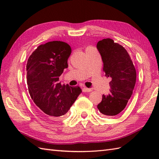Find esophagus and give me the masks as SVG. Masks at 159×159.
<instances>
[{
  "label": "esophagus",
  "mask_w": 159,
  "mask_h": 159,
  "mask_svg": "<svg viewBox=\"0 0 159 159\" xmlns=\"http://www.w3.org/2000/svg\"><path fill=\"white\" fill-rule=\"evenodd\" d=\"M83 92H92V89H89V88H87L86 87H83Z\"/></svg>",
  "instance_id": "34e87169"
}]
</instances>
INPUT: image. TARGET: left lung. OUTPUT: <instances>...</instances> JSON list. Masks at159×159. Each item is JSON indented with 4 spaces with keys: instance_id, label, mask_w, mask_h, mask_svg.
I'll return each instance as SVG.
<instances>
[{
    "instance_id": "8db88e82",
    "label": "left lung",
    "mask_w": 159,
    "mask_h": 159,
    "mask_svg": "<svg viewBox=\"0 0 159 159\" xmlns=\"http://www.w3.org/2000/svg\"><path fill=\"white\" fill-rule=\"evenodd\" d=\"M103 61V72L110 79V93L102 96L98 109L103 116L114 117L126 107L133 94L137 73L129 54L124 47L107 38L97 43Z\"/></svg>"
}]
</instances>
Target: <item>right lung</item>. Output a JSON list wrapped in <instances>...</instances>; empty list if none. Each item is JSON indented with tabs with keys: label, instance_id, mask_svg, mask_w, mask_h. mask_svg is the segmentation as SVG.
Returning <instances> with one entry per match:
<instances>
[{
	"label": "right lung",
	"instance_id": "obj_1",
	"mask_svg": "<svg viewBox=\"0 0 159 159\" xmlns=\"http://www.w3.org/2000/svg\"><path fill=\"white\" fill-rule=\"evenodd\" d=\"M71 52L66 42H49L39 45L26 64L30 96L39 112L50 119L65 115L82 92L79 87L59 82L63 70L68 66Z\"/></svg>",
	"mask_w": 159,
	"mask_h": 159
}]
</instances>
